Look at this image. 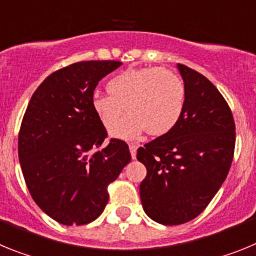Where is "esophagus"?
<instances>
[{
    "instance_id": "obj_1",
    "label": "esophagus",
    "mask_w": 256,
    "mask_h": 256,
    "mask_svg": "<svg viewBox=\"0 0 256 256\" xmlns=\"http://www.w3.org/2000/svg\"><path fill=\"white\" fill-rule=\"evenodd\" d=\"M137 148L138 146L137 144H130V156H132V159H136V154H137Z\"/></svg>"
}]
</instances>
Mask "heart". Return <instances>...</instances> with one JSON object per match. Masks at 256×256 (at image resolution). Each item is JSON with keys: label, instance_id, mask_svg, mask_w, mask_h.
I'll return each mask as SVG.
<instances>
[{"label": "heart", "instance_id": "1", "mask_svg": "<svg viewBox=\"0 0 256 256\" xmlns=\"http://www.w3.org/2000/svg\"><path fill=\"white\" fill-rule=\"evenodd\" d=\"M108 94H94L92 110L116 138L133 140L144 132L162 137L180 123L186 108V86L173 72L158 66L130 68L108 82Z\"/></svg>", "mask_w": 256, "mask_h": 256}]
</instances>
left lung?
<instances>
[{"mask_svg": "<svg viewBox=\"0 0 256 256\" xmlns=\"http://www.w3.org/2000/svg\"><path fill=\"white\" fill-rule=\"evenodd\" d=\"M177 68L187 94L180 123L137 150L148 169L140 184L142 206L164 226L204 212L227 178L236 142L232 112L216 86L186 65Z\"/></svg>", "mask_w": 256, "mask_h": 256, "instance_id": "left-lung-1", "label": "left lung"}]
</instances>
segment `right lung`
Segmentation results:
<instances>
[{
  "label": "right lung",
  "mask_w": 256,
  "mask_h": 256,
  "mask_svg": "<svg viewBox=\"0 0 256 256\" xmlns=\"http://www.w3.org/2000/svg\"><path fill=\"white\" fill-rule=\"evenodd\" d=\"M120 61H80L50 74L32 96L19 132L26 187L47 216L65 226L91 223L108 201V186L130 162L128 144L105 141L92 110L96 86Z\"/></svg>",
  "instance_id": "obj_1"
}]
</instances>
